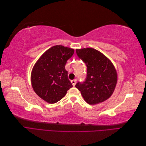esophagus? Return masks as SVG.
Returning a JSON list of instances; mask_svg holds the SVG:
<instances>
[{"label":"esophagus","mask_w":146,"mask_h":146,"mask_svg":"<svg viewBox=\"0 0 146 146\" xmlns=\"http://www.w3.org/2000/svg\"><path fill=\"white\" fill-rule=\"evenodd\" d=\"M76 82H77V80H76V79H74V80H71V83H72V85H73L74 86L75 85H76Z\"/></svg>","instance_id":"esophagus-1"}]
</instances>
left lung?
Listing matches in <instances>:
<instances>
[{"mask_svg":"<svg viewBox=\"0 0 146 146\" xmlns=\"http://www.w3.org/2000/svg\"><path fill=\"white\" fill-rule=\"evenodd\" d=\"M76 53L87 67L85 82L76 85L84 100L91 105L107 100L113 93L117 81L116 70L111 61L93 48L76 49Z\"/></svg>","mask_w":146,"mask_h":146,"instance_id":"obj_1","label":"left lung"}]
</instances>
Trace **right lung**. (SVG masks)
Instances as JSON below:
<instances>
[{"instance_id": "add662e5", "label": "right lung", "mask_w": 146, "mask_h": 146, "mask_svg": "<svg viewBox=\"0 0 146 146\" xmlns=\"http://www.w3.org/2000/svg\"><path fill=\"white\" fill-rule=\"evenodd\" d=\"M74 53L73 48L54 46L44 53L33 66L31 74L33 89L47 102H57L73 86L65 65Z\"/></svg>"}]
</instances>
